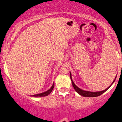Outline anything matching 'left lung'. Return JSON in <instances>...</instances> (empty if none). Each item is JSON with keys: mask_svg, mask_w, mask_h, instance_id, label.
Instances as JSON below:
<instances>
[{"mask_svg": "<svg viewBox=\"0 0 122 122\" xmlns=\"http://www.w3.org/2000/svg\"><path fill=\"white\" fill-rule=\"evenodd\" d=\"M70 76H71V81H72V85L73 86L74 89H75L76 91L77 92L79 95H80L81 96H84V97H96V96H100V95L103 94L104 92H106V91H107L108 89L110 88V86L113 84V83L114 82L116 78H117V76H116L114 80L112 82V84L110 85V86H109L108 87L106 88V89H104V90L102 91H99V92H90V91H84L82 90V89H80V88H79L77 86V85H75V84L74 83L72 79V74H71V72H70Z\"/></svg>", "mask_w": 122, "mask_h": 122, "instance_id": "1", "label": "left lung"}]
</instances>
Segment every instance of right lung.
I'll list each match as a JSON object with an SVG mask.
<instances>
[{
  "label": "right lung",
  "instance_id": "add662e5",
  "mask_svg": "<svg viewBox=\"0 0 122 122\" xmlns=\"http://www.w3.org/2000/svg\"><path fill=\"white\" fill-rule=\"evenodd\" d=\"M54 83H53L52 86H51V88H50L49 90H47V91L42 92V93H38V94L34 95H33L32 96H33V97H43V96H47V95H49L50 93L51 92V91H52L53 89L54 88Z\"/></svg>",
  "mask_w": 122,
  "mask_h": 122
}]
</instances>
